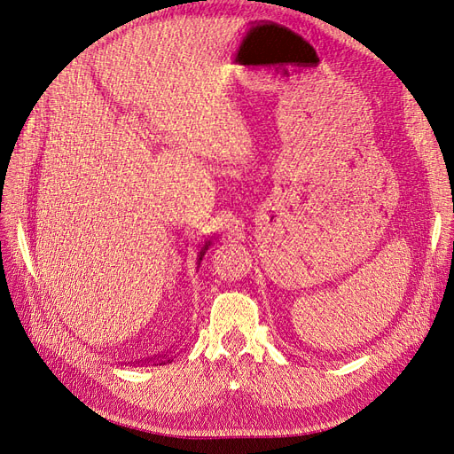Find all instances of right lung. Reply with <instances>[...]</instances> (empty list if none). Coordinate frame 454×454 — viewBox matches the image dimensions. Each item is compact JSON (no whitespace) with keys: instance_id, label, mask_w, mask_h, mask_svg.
Returning a JSON list of instances; mask_svg holds the SVG:
<instances>
[{"instance_id":"obj_1","label":"right lung","mask_w":454,"mask_h":454,"mask_svg":"<svg viewBox=\"0 0 454 454\" xmlns=\"http://www.w3.org/2000/svg\"><path fill=\"white\" fill-rule=\"evenodd\" d=\"M208 246H210V240H204V242L200 244L199 263L202 261V257H204L206 250H208ZM174 356H176V350H174V352H170V354H164V356H160V358H155V364H153V365H162V364H167V362H172V360H174Z\"/></svg>"}]
</instances>
